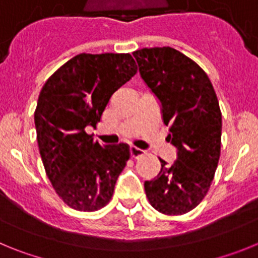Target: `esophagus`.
Instances as JSON below:
<instances>
[{
    "label": "esophagus",
    "instance_id": "esophagus-1",
    "mask_svg": "<svg viewBox=\"0 0 258 258\" xmlns=\"http://www.w3.org/2000/svg\"><path fill=\"white\" fill-rule=\"evenodd\" d=\"M129 151H131L132 157H140L145 154V151H143V150L138 149V147H134V146H132L131 149H129Z\"/></svg>",
    "mask_w": 258,
    "mask_h": 258
}]
</instances>
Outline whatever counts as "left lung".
I'll list each match as a JSON object with an SVG mask.
<instances>
[{
    "label": "left lung",
    "instance_id": "obj_1",
    "mask_svg": "<svg viewBox=\"0 0 258 258\" xmlns=\"http://www.w3.org/2000/svg\"><path fill=\"white\" fill-rule=\"evenodd\" d=\"M140 74L160 103L177 160L145 182L150 204L164 214L192 211L213 181L221 152L222 115L211 80L199 66L169 46L133 52Z\"/></svg>",
    "mask_w": 258,
    "mask_h": 258
}]
</instances>
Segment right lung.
Wrapping results in <instances>:
<instances>
[{
    "label": "right lung",
    "instance_id": "right-lung-1",
    "mask_svg": "<svg viewBox=\"0 0 258 258\" xmlns=\"http://www.w3.org/2000/svg\"><path fill=\"white\" fill-rule=\"evenodd\" d=\"M137 74L131 54H79L49 77L35 111L37 143L56 194L71 208L94 212L111 200L129 146L101 145L95 127L117 89Z\"/></svg>",
    "mask_w": 258,
    "mask_h": 258
}]
</instances>
